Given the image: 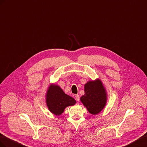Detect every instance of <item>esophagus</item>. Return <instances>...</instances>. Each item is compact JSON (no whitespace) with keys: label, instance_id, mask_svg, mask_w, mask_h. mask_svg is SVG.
Instances as JSON below:
<instances>
[{"label":"esophagus","instance_id":"esophagus-1","mask_svg":"<svg viewBox=\"0 0 147 147\" xmlns=\"http://www.w3.org/2000/svg\"><path fill=\"white\" fill-rule=\"evenodd\" d=\"M75 99H76L77 101H79V100H80V98H79V95L78 94L75 95Z\"/></svg>","mask_w":147,"mask_h":147}]
</instances>
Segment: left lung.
<instances>
[{
  "label": "left lung",
  "instance_id": "left-lung-1",
  "mask_svg": "<svg viewBox=\"0 0 147 147\" xmlns=\"http://www.w3.org/2000/svg\"><path fill=\"white\" fill-rule=\"evenodd\" d=\"M84 92L81 101L91 114H98L105 106L107 100L105 90L101 81H89L84 86Z\"/></svg>",
  "mask_w": 147,
  "mask_h": 147
}]
</instances>
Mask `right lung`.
<instances>
[{"mask_svg":"<svg viewBox=\"0 0 147 147\" xmlns=\"http://www.w3.org/2000/svg\"><path fill=\"white\" fill-rule=\"evenodd\" d=\"M46 102L49 110L58 116L61 115L66 107L74 105L76 100L66 95L58 86L51 85L47 91Z\"/></svg>","mask_w":147,"mask_h":147,"instance_id":"add662e5","label":"right lung"}]
</instances>
